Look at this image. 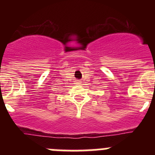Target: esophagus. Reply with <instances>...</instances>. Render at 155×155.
<instances>
[{"instance_id": "1", "label": "esophagus", "mask_w": 155, "mask_h": 155, "mask_svg": "<svg viewBox=\"0 0 155 155\" xmlns=\"http://www.w3.org/2000/svg\"><path fill=\"white\" fill-rule=\"evenodd\" d=\"M80 82H81V81L77 80V81H76V82H76V84H79V83H80Z\"/></svg>"}]
</instances>
